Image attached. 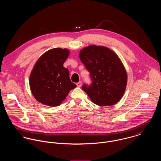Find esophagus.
<instances>
[{
	"label": "esophagus",
	"mask_w": 161,
	"mask_h": 161,
	"mask_svg": "<svg viewBox=\"0 0 161 161\" xmlns=\"http://www.w3.org/2000/svg\"><path fill=\"white\" fill-rule=\"evenodd\" d=\"M82 82H81V81H80V82H77V83L76 84L77 86V87H80L82 86Z\"/></svg>",
	"instance_id": "esophagus-1"
}]
</instances>
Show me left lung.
<instances>
[{
	"label": "left lung",
	"instance_id": "left-lung-1",
	"mask_svg": "<svg viewBox=\"0 0 161 161\" xmlns=\"http://www.w3.org/2000/svg\"><path fill=\"white\" fill-rule=\"evenodd\" d=\"M79 58L90 72L92 84L82 89L93 103L110 106L123 97L127 84V74L117 54L105 46L91 45L81 49Z\"/></svg>",
	"mask_w": 161,
	"mask_h": 161
}]
</instances>
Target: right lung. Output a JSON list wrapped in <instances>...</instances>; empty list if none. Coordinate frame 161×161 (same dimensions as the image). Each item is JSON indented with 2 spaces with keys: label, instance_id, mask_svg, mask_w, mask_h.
Returning <instances> with one entry per match:
<instances>
[{
  "label": "right lung",
  "instance_id": "1",
  "mask_svg": "<svg viewBox=\"0 0 161 161\" xmlns=\"http://www.w3.org/2000/svg\"><path fill=\"white\" fill-rule=\"evenodd\" d=\"M69 55L68 49L53 48L42 55L35 64L29 84L33 95L41 103L57 107L76 87L69 78L68 69L63 66Z\"/></svg>",
  "mask_w": 161,
  "mask_h": 161
}]
</instances>
